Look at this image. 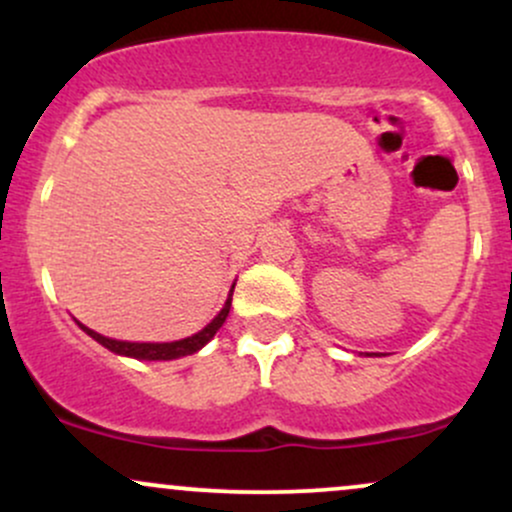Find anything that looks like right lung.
<instances>
[{"label": "right lung", "instance_id": "obj_1", "mask_svg": "<svg viewBox=\"0 0 512 512\" xmlns=\"http://www.w3.org/2000/svg\"><path fill=\"white\" fill-rule=\"evenodd\" d=\"M233 293V291H231ZM228 310H231V296H228L226 305H223V310L219 315L214 317V320L209 322L207 327H204L202 332L192 334V337L187 339H180V342H166V344H139V342H117V339H108L103 337V334L88 330V327L79 325L81 330L86 334H91L93 339H96L98 344H103L105 349L115 351V354H122V356H132V358H144V361H170V358H180V356H187V354H195V351L202 349L204 344L209 342L211 337H214L216 332H219V327L226 322L228 317Z\"/></svg>", "mask_w": 512, "mask_h": 512}]
</instances>
